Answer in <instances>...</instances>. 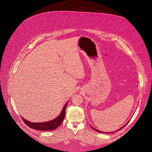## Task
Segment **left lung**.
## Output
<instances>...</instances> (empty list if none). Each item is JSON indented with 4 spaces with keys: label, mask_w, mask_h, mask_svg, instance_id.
<instances>
[{
    "label": "left lung",
    "mask_w": 152,
    "mask_h": 152,
    "mask_svg": "<svg viewBox=\"0 0 152 152\" xmlns=\"http://www.w3.org/2000/svg\"><path fill=\"white\" fill-rule=\"evenodd\" d=\"M127 123H126V124H127ZM126 124H125V125H124V126H123L122 127H121V128H120V129H118V131H119V130H121V129H122L123 128V127H124V126H126ZM92 127V128H93V129H94V130H95V131H98V132H102V133L103 132H101L100 131H99V130H97V129H95V128H94V127ZM116 131H115V132H116ZM103 133H109V132H103Z\"/></svg>",
    "instance_id": "left-lung-1"
}]
</instances>
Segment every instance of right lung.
Returning <instances> with one entry per match:
<instances>
[{"instance_id":"1","label":"right lung","mask_w":152,"mask_h":152,"mask_svg":"<svg viewBox=\"0 0 152 152\" xmlns=\"http://www.w3.org/2000/svg\"><path fill=\"white\" fill-rule=\"evenodd\" d=\"M68 104V102L66 103L65 107H63V109L62 110L60 115L57 118L52 121H48V122H44V123H31L29 122L22 117V119L25 123L29 126L32 129H34L36 130L39 131H52L53 129H55L57 127H58L61 123L63 122L64 118L65 116V110Z\"/></svg>"}]
</instances>
